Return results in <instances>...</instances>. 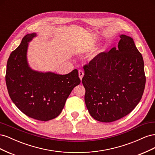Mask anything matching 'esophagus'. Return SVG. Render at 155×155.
Instances as JSON below:
<instances>
[{"instance_id": "obj_1", "label": "esophagus", "mask_w": 155, "mask_h": 155, "mask_svg": "<svg viewBox=\"0 0 155 155\" xmlns=\"http://www.w3.org/2000/svg\"><path fill=\"white\" fill-rule=\"evenodd\" d=\"M78 73H79V78H80L81 80H82L83 77L84 76V72H83V70H79V72H78Z\"/></svg>"}]
</instances>
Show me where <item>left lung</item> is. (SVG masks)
<instances>
[{"label":"left lung","mask_w":155,"mask_h":155,"mask_svg":"<svg viewBox=\"0 0 155 155\" xmlns=\"http://www.w3.org/2000/svg\"><path fill=\"white\" fill-rule=\"evenodd\" d=\"M120 37L118 48L99 54L83 67L85 104L92 118L101 122L129 114L145 88L142 55L133 38L123 34Z\"/></svg>","instance_id":"obj_1"}]
</instances>
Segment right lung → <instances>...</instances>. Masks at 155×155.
<instances>
[{"instance_id": "right-lung-1", "label": "right lung", "mask_w": 155, "mask_h": 155, "mask_svg": "<svg viewBox=\"0 0 155 155\" xmlns=\"http://www.w3.org/2000/svg\"><path fill=\"white\" fill-rule=\"evenodd\" d=\"M35 33L26 35L8 60L6 83L9 95L26 116L40 121L58 117L73 88L79 85L78 70L65 75L33 70L27 60L30 42Z\"/></svg>"}]
</instances>
